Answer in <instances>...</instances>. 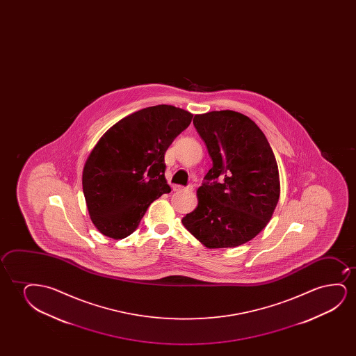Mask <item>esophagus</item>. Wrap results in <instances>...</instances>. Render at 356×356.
Instances as JSON below:
<instances>
[{"label":"esophagus","mask_w":356,"mask_h":356,"mask_svg":"<svg viewBox=\"0 0 356 356\" xmlns=\"http://www.w3.org/2000/svg\"><path fill=\"white\" fill-rule=\"evenodd\" d=\"M192 190H193L192 186H187V187H184V186L180 185L174 186V191H175V192H181V191H188V192H191Z\"/></svg>","instance_id":"esophagus-1"}]
</instances>
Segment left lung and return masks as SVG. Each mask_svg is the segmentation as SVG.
<instances>
[{"label": "left lung", "instance_id": "8db88e82", "mask_svg": "<svg viewBox=\"0 0 356 356\" xmlns=\"http://www.w3.org/2000/svg\"><path fill=\"white\" fill-rule=\"evenodd\" d=\"M197 131L213 168L197 190L198 205L182 224L207 248H232L268 225L280 198L278 166L268 138L243 114H197Z\"/></svg>", "mask_w": 356, "mask_h": 356}]
</instances>
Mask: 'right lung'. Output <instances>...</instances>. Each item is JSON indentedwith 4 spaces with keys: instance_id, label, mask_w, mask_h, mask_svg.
Returning a JSON list of instances; mask_svg holds the SVG:
<instances>
[{
    "instance_id": "1",
    "label": "right lung",
    "mask_w": 356,
    "mask_h": 356,
    "mask_svg": "<svg viewBox=\"0 0 356 356\" xmlns=\"http://www.w3.org/2000/svg\"><path fill=\"white\" fill-rule=\"evenodd\" d=\"M193 114L168 104L145 108L114 124L83 165L88 214L101 234L122 239L138 227L153 200L171 188L164 156Z\"/></svg>"
}]
</instances>
